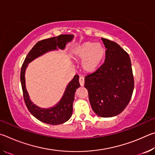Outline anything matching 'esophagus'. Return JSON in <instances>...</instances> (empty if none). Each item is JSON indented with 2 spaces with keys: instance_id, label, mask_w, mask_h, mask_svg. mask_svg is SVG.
<instances>
[{
  "instance_id": "obj_1",
  "label": "esophagus",
  "mask_w": 155,
  "mask_h": 155,
  "mask_svg": "<svg viewBox=\"0 0 155 155\" xmlns=\"http://www.w3.org/2000/svg\"><path fill=\"white\" fill-rule=\"evenodd\" d=\"M79 83L81 86L84 85V83H85V78H84L83 77H81L79 78Z\"/></svg>"
}]
</instances>
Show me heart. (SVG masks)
Returning a JSON list of instances; mask_svg holds the SVG:
<instances>
[{"label": "heart", "instance_id": "b5f03b06", "mask_svg": "<svg viewBox=\"0 0 155 155\" xmlns=\"http://www.w3.org/2000/svg\"><path fill=\"white\" fill-rule=\"evenodd\" d=\"M105 56V48L103 44L93 41H85L75 48L73 57L76 61H82V68L87 73L98 69Z\"/></svg>", "mask_w": 155, "mask_h": 155}]
</instances>
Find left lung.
I'll use <instances>...</instances> for the list:
<instances>
[{"instance_id":"8db88e82","label":"left lung","mask_w":155,"mask_h":155,"mask_svg":"<svg viewBox=\"0 0 155 155\" xmlns=\"http://www.w3.org/2000/svg\"><path fill=\"white\" fill-rule=\"evenodd\" d=\"M105 46L104 63L85 77V87L91 108L101 117L122 113L129 103L134 89L129 55L115 41L101 38Z\"/></svg>"}]
</instances>
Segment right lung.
Masks as SVG:
<instances>
[{
  "mask_svg": "<svg viewBox=\"0 0 155 155\" xmlns=\"http://www.w3.org/2000/svg\"><path fill=\"white\" fill-rule=\"evenodd\" d=\"M73 35H60L46 40L38 41L34 46L26 57L21 68L20 81L24 97L25 103L28 111L34 117L46 124L57 125L63 124L70 118L73 111V102L77 89L80 87L78 75H75L73 79L68 84L64 96L55 106L49 109H41L34 104L29 99L25 85V70L28 64L37 57L42 55L46 52L60 49H64L68 42L72 41Z\"/></svg>",
  "mask_w": 155,
  "mask_h": 155,
  "instance_id": "add662e5",
  "label": "right lung"
}]
</instances>
